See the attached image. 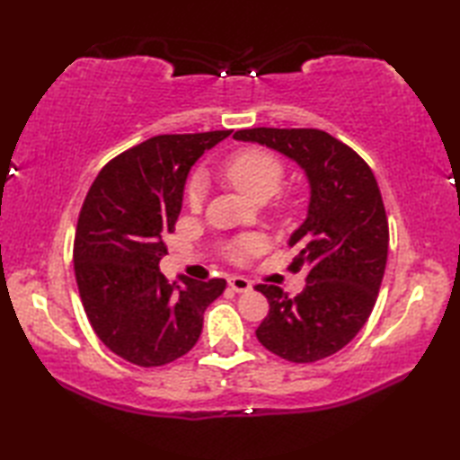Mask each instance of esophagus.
<instances>
[{"mask_svg": "<svg viewBox=\"0 0 460 460\" xmlns=\"http://www.w3.org/2000/svg\"><path fill=\"white\" fill-rule=\"evenodd\" d=\"M229 287H231V290H235V292H251L252 290L251 282L247 279H243V277H231Z\"/></svg>", "mask_w": 460, "mask_h": 460, "instance_id": "esophagus-1", "label": "esophagus"}]
</instances>
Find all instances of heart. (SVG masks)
<instances>
[{"label":"heart","instance_id":"heart-1","mask_svg":"<svg viewBox=\"0 0 460 460\" xmlns=\"http://www.w3.org/2000/svg\"><path fill=\"white\" fill-rule=\"evenodd\" d=\"M223 175L233 188L255 203H265L280 190L285 180V165L275 154L262 148H247L237 152L223 165ZM190 208L198 211L205 198V181L201 175H193L185 191ZM261 249L257 237H247L233 245V257L245 261Z\"/></svg>","mask_w":460,"mask_h":460}]
</instances>
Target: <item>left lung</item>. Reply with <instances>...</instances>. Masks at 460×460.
Masks as SVG:
<instances>
[{"label":"left lung","instance_id":"left-lung-1","mask_svg":"<svg viewBox=\"0 0 460 460\" xmlns=\"http://www.w3.org/2000/svg\"><path fill=\"white\" fill-rule=\"evenodd\" d=\"M267 146L305 172L306 219L292 233L290 269H306V285L290 298L275 285L255 288L269 298L257 338L295 364L324 359L364 328L385 272L389 229L376 175L359 155L314 128H251L233 136Z\"/></svg>","mask_w":460,"mask_h":460}]
</instances>
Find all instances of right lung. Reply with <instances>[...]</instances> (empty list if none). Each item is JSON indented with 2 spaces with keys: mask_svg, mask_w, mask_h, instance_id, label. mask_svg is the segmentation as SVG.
<instances>
[{
  "mask_svg": "<svg viewBox=\"0 0 460 460\" xmlns=\"http://www.w3.org/2000/svg\"><path fill=\"white\" fill-rule=\"evenodd\" d=\"M231 130L154 136L106 164L91 185L75 237V277L96 336L140 367L195 346L203 312L227 282L160 272L164 237L180 217L191 165Z\"/></svg>",
  "mask_w": 460,
  "mask_h": 460,
  "instance_id": "obj_1",
  "label": "right lung"
}]
</instances>
